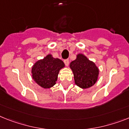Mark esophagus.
<instances>
[{
    "mask_svg": "<svg viewBox=\"0 0 129 129\" xmlns=\"http://www.w3.org/2000/svg\"><path fill=\"white\" fill-rule=\"evenodd\" d=\"M64 63L65 64H66V66H68V65H69V62H70V61H69V59H64Z\"/></svg>",
    "mask_w": 129,
    "mask_h": 129,
    "instance_id": "esophagus-1",
    "label": "esophagus"
}]
</instances>
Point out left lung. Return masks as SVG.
I'll list each match as a JSON object with an SVG mask.
<instances>
[{"mask_svg": "<svg viewBox=\"0 0 129 129\" xmlns=\"http://www.w3.org/2000/svg\"><path fill=\"white\" fill-rule=\"evenodd\" d=\"M70 67L73 73L75 83L80 88H90L98 80V67L83 54L77 55V58L70 63Z\"/></svg>", "mask_w": 129, "mask_h": 129, "instance_id": "obj_1", "label": "left lung"}]
</instances>
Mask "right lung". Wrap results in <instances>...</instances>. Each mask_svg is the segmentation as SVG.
Instances as JSON below:
<instances>
[{"mask_svg":"<svg viewBox=\"0 0 129 129\" xmlns=\"http://www.w3.org/2000/svg\"><path fill=\"white\" fill-rule=\"evenodd\" d=\"M64 67V63L61 59L48 54L33 65L31 70L32 77L41 87L51 88L56 84L59 70Z\"/></svg>","mask_w":129,"mask_h":129,"instance_id":"1","label":"right lung"}]
</instances>
